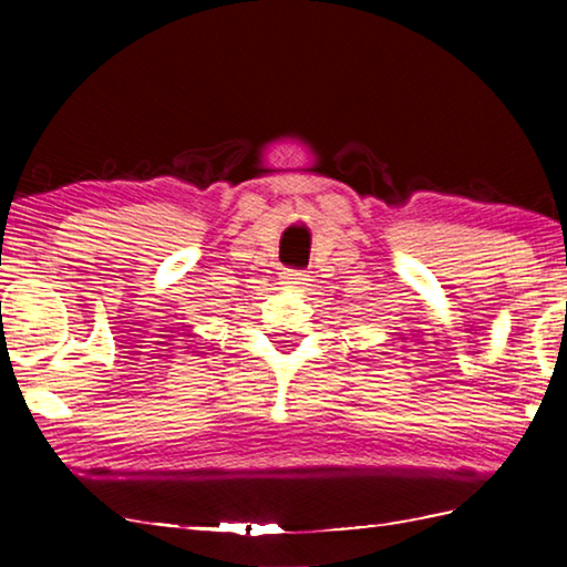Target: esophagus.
Wrapping results in <instances>:
<instances>
[{
    "mask_svg": "<svg viewBox=\"0 0 567 567\" xmlns=\"http://www.w3.org/2000/svg\"><path fill=\"white\" fill-rule=\"evenodd\" d=\"M282 280L285 285H307V275L300 270H285Z\"/></svg>",
    "mask_w": 567,
    "mask_h": 567,
    "instance_id": "34e87169",
    "label": "esophagus"
}]
</instances>
